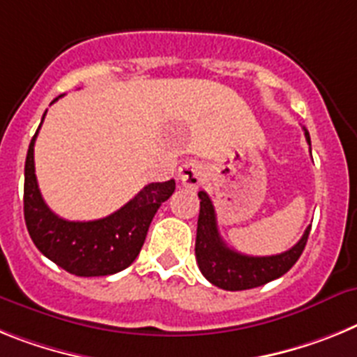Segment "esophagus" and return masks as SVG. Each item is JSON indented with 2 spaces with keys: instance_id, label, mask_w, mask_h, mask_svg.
Instances as JSON below:
<instances>
[{
  "instance_id": "34e87169",
  "label": "esophagus",
  "mask_w": 357,
  "mask_h": 357,
  "mask_svg": "<svg viewBox=\"0 0 357 357\" xmlns=\"http://www.w3.org/2000/svg\"><path fill=\"white\" fill-rule=\"evenodd\" d=\"M178 176H179V181L185 185L187 188H197L203 183L204 178V167L203 163L196 160H190V161H185L178 170Z\"/></svg>"
}]
</instances>
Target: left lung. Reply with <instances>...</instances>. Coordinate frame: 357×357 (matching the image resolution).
I'll list each match as a JSON object with an SVG mask.
<instances>
[{
  "instance_id": "left-lung-1",
  "label": "left lung",
  "mask_w": 357,
  "mask_h": 357,
  "mask_svg": "<svg viewBox=\"0 0 357 357\" xmlns=\"http://www.w3.org/2000/svg\"><path fill=\"white\" fill-rule=\"evenodd\" d=\"M305 140L311 145V136L303 127ZM199 219H197L196 235V259L201 273L213 286L226 291H243L252 287L264 286L268 282L286 275L302 255L307 244L309 231H303L302 238L291 250L278 255L252 257L235 252L225 244L217 230V217L208 194L201 190L199 194Z\"/></svg>"
}]
</instances>
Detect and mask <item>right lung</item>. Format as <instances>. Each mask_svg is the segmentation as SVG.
Here are the masks:
<instances>
[{
    "label": "right lung",
    "mask_w": 357,
    "mask_h": 357,
    "mask_svg": "<svg viewBox=\"0 0 357 357\" xmlns=\"http://www.w3.org/2000/svg\"><path fill=\"white\" fill-rule=\"evenodd\" d=\"M37 132L24 161L23 197L24 222L37 250L77 277H105L131 266L144 246L154 213L172 196L174 179L149 183L129 203L104 219L66 221L48 208L37 185L33 165Z\"/></svg>",
    "instance_id": "obj_1"
}]
</instances>
